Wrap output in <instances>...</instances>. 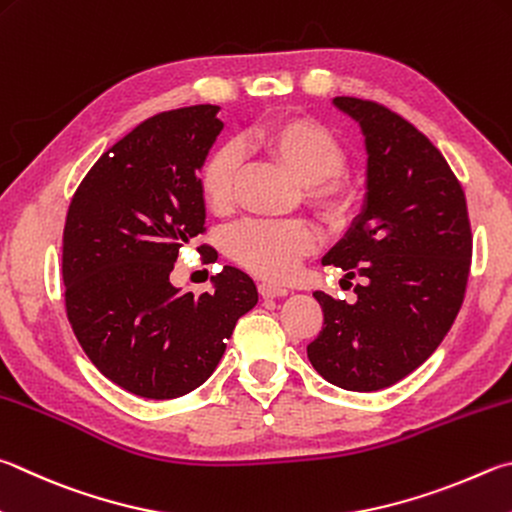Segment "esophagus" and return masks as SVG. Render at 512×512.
I'll use <instances>...</instances> for the list:
<instances>
[{"instance_id": "esophagus-1", "label": "esophagus", "mask_w": 512, "mask_h": 512, "mask_svg": "<svg viewBox=\"0 0 512 512\" xmlns=\"http://www.w3.org/2000/svg\"><path fill=\"white\" fill-rule=\"evenodd\" d=\"M259 295L266 297V300H273V297H284L288 295V288L275 286V284H259Z\"/></svg>"}]
</instances>
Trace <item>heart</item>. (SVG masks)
Wrapping results in <instances>:
<instances>
[{
    "label": "heart",
    "mask_w": 512,
    "mask_h": 512,
    "mask_svg": "<svg viewBox=\"0 0 512 512\" xmlns=\"http://www.w3.org/2000/svg\"><path fill=\"white\" fill-rule=\"evenodd\" d=\"M248 138L306 185V199L322 219L329 224L347 219L353 192L338 176L347 165V152L327 125L309 116H288L255 127ZM239 163L237 147L221 145L201 167L199 192L215 215H228L232 210ZM315 244L318 232L304 219H250L228 232L226 253L248 273L264 280H284Z\"/></svg>",
    "instance_id": "obj_1"
}]
</instances>
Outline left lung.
Masks as SVG:
<instances>
[{"mask_svg":"<svg viewBox=\"0 0 512 512\" xmlns=\"http://www.w3.org/2000/svg\"><path fill=\"white\" fill-rule=\"evenodd\" d=\"M333 107L365 136V199L322 257L356 284V302L315 291L324 327L306 353L315 371L349 392H376L432 356L466 293L472 235L466 194L448 161L394 111L338 96Z\"/></svg>","mask_w":512,"mask_h":512,"instance_id":"left-lung-1","label":"left lung"}]
</instances>
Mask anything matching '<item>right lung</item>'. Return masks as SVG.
I'll use <instances>...</instances> for the list:
<instances>
[{
  "instance_id": "obj_1",
  "label": "right lung",
  "mask_w": 512,
  "mask_h": 512,
  "mask_svg": "<svg viewBox=\"0 0 512 512\" xmlns=\"http://www.w3.org/2000/svg\"><path fill=\"white\" fill-rule=\"evenodd\" d=\"M217 114L194 105L147 118L91 167L64 224L71 329L102 376L152 401L206 383L259 297L235 266L199 297L170 282L179 250L206 226L199 174L224 129Z\"/></svg>"
}]
</instances>
